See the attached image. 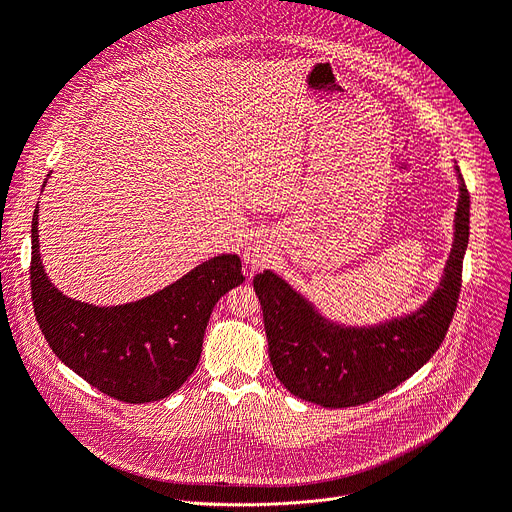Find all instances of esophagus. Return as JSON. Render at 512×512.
Wrapping results in <instances>:
<instances>
[{
	"label": "esophagus",
	"mask_w": 512,
	"mask_h": 512,
	"mask_svg": "<svg viewBox=\"0 0 512 512\" xmlns=\"http://www.w3.org/2000/svg\"><path fill=\"white\" fill-rule=\"evenodd\" d=\"M244 261H247L251 268H255V270H259V268H263L265 263L270 261V249L265 247V244H251V247L244 251Z\"/></svg>",
	"instance_id": "34e87169"
}]
</instances>
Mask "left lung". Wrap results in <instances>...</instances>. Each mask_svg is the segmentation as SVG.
<instances>
[{"instance_id":"obj_1","label":"left lung","mask_w":512,"mask_h":512,"mask_svg":"<svg viewBox=\"0 0 512 512\" xmlns=\"http://www.w3.org/2000/svg\"><path fill=\"white\" fill-rule=\"evenodd\" d=\"M454 171L458 203L452 249L435 291L410 314L368 326L341 324L272 270L255 276L270 362L295 397L322 408L368 404L410 379L439 349L456 311L469 244V192L458 165Z\"/></svg>"}]
</instances>
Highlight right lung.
I'll return each instance as SVG.
<instances>
[{"instance_id":"obj_1","label":"right lung","mask_w":512,"mask_h":512,"mask_svg":"<svg viewBox=\"0 0 512 512\" xmlns=\"http://www.w3.org/2000/svg\"><path fill=\"white\" fill-rule=\"evenodd\" d=\"M37 213L39 205L31 226V293L35 318L56 358L125 404L159 402L180 389L201 360L215 303L244 282L240 257L224 253L203 261L138 301L92 305L62 295L48 278Z\"/></svg>"}]
</instances>
